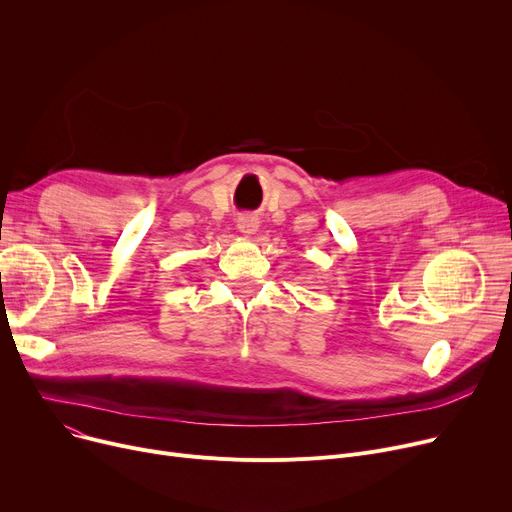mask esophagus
I'll use <instances>...</instances> for the list:
<instances>
[{"label": "esophagus", "mask_w": 512, "mask_h": 512, "mask_svg": "<svg viewBox=\"0 0 512 512\" xmlns=\"http://www.w3.org/2000/svg\"><path fill=\"white\" fill-rule=\"evenodd\" d=\"M236 226H238V230L245 234V236H251V234H255L257 232V228H259V220L255 218V215H240V218L236 220Z\"/></svg>", "instance_id": "34e87169"}]
</instances>
